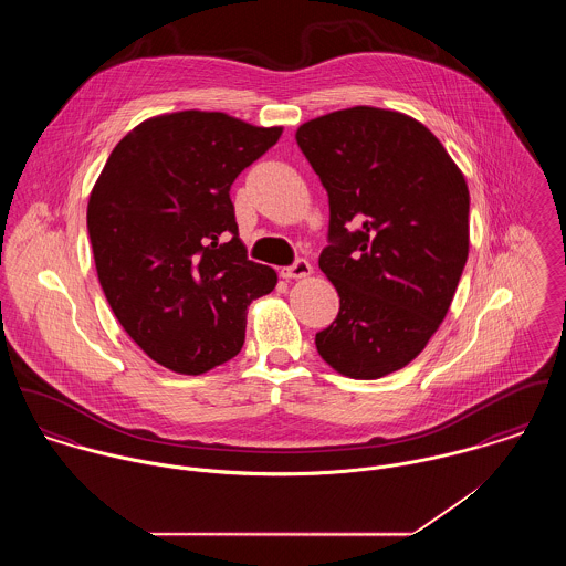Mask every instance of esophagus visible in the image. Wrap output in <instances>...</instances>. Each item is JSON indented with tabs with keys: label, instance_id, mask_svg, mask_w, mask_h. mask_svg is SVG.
Wrapping results in <instances>:
<instances>
[{
	"label": "esophagus",
	"instance_id": "obj_1",
	"mask_svg": "<svg viewBox=\"0 0 566 566\" xmlns=\"http://www.w3.org/2000/svg\"><path fill=\"white\" fill-rule=\"evenodd\" d=\"M312 272H314L312 263H310L307 259H298L296 263L283 268V270H281V276H283V279H305V276H310Z\"/></svg>",
	"mask_w": 566,
	"mask_h": 566
}]
</instances>
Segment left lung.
Masks as SVG:
<instances>
[{"label":"left lung","mask_w":566,"mask_h":566,"mask_svg":"<svg viewBox=\"0 0 566 566\" xmlns=\"http://www.w3.org/2000/svg\"><path fill=\"white\" fill-rule=\"evenodd\" d=\"M328 193L321 270L339 296L316 333L324 361L350 379L407 366L444 321L469 256V187L438 137L375 106L296 130Z\"/></svg>","instance_id":"8db88e82"}]
</instances>
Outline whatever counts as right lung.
<instances>
[{
    "label": "right lung",
    "mask_w": 566,
    "mask_h": 566,
    "mask_svg": "<svg viewBox=\"0 0 566 566\" xmlns=\"http://www.w3.org/2000/svg\"><path fill=\"white\" fill-rule=\"evenodd\" d=\"M283 128L180 111L135 126L95 180L86 229L104 296L157 364L202 375L242 350L276 272L245 256L231 185Z\"/></svg>",
    "instance_id": "obj_1"
}]
</instances>
